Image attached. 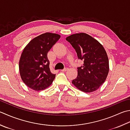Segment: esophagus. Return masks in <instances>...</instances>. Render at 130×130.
Listing matches in <instances>:
<instances>
[{"label": "esophagus", "mask_w": 130, "mask_h": 130, "mask_svg": "<svg viewBox=\"0 0 130 130\" xmlns=\"http://www.w3.org/2000/svg\"><path fill=\"white\" fill-rule=\"evenodd\" d=\"M67 70H68V68H64V69H63L61 70L62 72H66V71H67Z\"/></svg>", "instance_id": "1"}]
</instances>
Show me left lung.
Listing matches in <instances>:
<instances>
[{
	"mask_svg": "<svg viewBox=\"0 0 130 130\" xmlns=\"http://www.w3.org/2000/svg\"><path fill=\"white\" fill-rule=\"evenodd\" d=\"M74 48L79 59L83 61L78 67V75L72 83L85 92L97 90L105 82L109 70L106 51L97 40L84 32L72 34L66 38Z\"/></svg>",
	"mask_w": 130,
	"mask_h": 130,
	"instance_id": "1",
	"label": "left lung"
}]
</instances>
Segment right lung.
<instances>
[{
  "label": "right lung",
  "instance_id": "add662e5",
  "mask_svg": "<svg viewBox=\"0 0 130 130\" xmlns=\"http://www.w3.org/2000/svg\"><path fill=\"white\" fill-rule=\"evenodd\" d=\"M60 35L45 32L32 39L23 50L19 61L21 78L28 87L43 90L51 85L56 74L50 71L47 53Z\"/></svg>",
  "mask_w": 130,
  "mask_h": 130
}]
</instances>
